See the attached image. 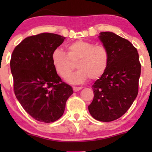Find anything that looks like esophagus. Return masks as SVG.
I'll list each match as a JSON object with an SVG mask.
<instances>
[{"mask_svg":"<svg viewBox=\"0 0 152 152\" xmlns=\"http://www.w3.org/2000/svg\"><path fill=\"white\" fill-rule=\"evenodd\" d=\"M82 88V87H73V90L74 92H77L79 91V90H80Z\"/></svg>","mask_w":152,"mask_h":152,"instance_id":"esophagus-1","label":"esophagus"}]
</instances>
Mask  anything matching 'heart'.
<instances>
[{"label":"heart","mask_w":152,"mask_h":152,"mask_svg":"<svg viewBox=\"0 0 152 152\" xmlns=\"http://www.w3.org/2000/svg\"><path fill=\"white\" fill-rule=\"evenodd\" d=\"M67 53L57 48L52 53V62L58 74L67 77L74 69V63L77 62L79 70L67 78L72 84H81L89 78L98 79L107 70L110 62L107 49L103 45L79 39L67 45Z\"/></svg>","instance_id":"heart-1"}]
</instances>
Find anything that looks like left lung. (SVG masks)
<instances>
[{
    "label": "left lung",
    "instance_id": "obj_1",
    "mask_svg": "<svg viewBox=\"0 0 152 152\" xmlns=\"http://www.w3.org/2000/svg\"><path fill=\"white\" fill-rule=\"evenodd\" d=\"M99 39L110 55L104 74L92 86L94 98L88 106L96 120L110 122L121 117L138 93L141 65L137 49L113 32H101Z\"/></svg>",
    "mask_w": 152,
    "mask_h": 152
}]
</instances>
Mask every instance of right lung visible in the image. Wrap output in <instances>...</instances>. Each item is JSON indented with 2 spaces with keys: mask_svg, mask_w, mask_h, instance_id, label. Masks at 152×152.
I'll list each match as a JSON object with an SVG mask.
<instances>
[{
  "mask_svg": "<svg viewBox=\"0 0 152 152\" xmlns=\"http://www.w3.org/2000/svg\"><path fill=\"white\" fill-rule=\"evenodd\" d=\"M65 39L56 34H39L24 39L12 52L15 94L26 112L38 121L50 123L62 117L73 93L52 62V53Z\"/></svg>",
  "mask_w": 152,
  "mask_h": 152,
  "instance_id": "1",
  "label": "right lung"
}]
</instances>
